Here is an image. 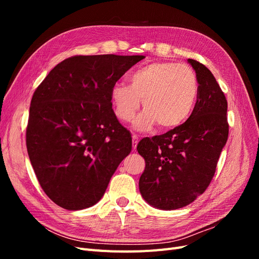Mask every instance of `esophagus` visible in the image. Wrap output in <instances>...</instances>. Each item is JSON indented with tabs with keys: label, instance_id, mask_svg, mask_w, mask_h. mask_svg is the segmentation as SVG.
Listing matches in <instances>:
<instances>
[{
	"label": "esophagus",
	"instance_id": "obj_1",
	"mask_svg": "<svg viewBox=\"0 0 259 259\" xmlns=\"http://www.w3.org/2000/svg\"><path fill=\"white\" fill-rule=\"evenodd\" d=\"M132 138H133V149H135L137 148V145H138V136L137 135H133L132 136Z\"/></svg>",
	"mask_w": 259,
	"mask_h": 259
}]
</instances>
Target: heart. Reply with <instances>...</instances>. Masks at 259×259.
<instances>
[{
	"label": "heart",
	"instance_id": "1",
	"mask_svg": "<svg viewBox=\"0 0 259 259\" xmlns=\"http://www.w3.org/2000/svg\"><path fill=\"white\" fill-rule=\"evenodd\" d=\"M131 85L116 83L111 89L114 113L119 120L130 122L143 99L145 111L134 121L137 131H149L155 124L171 130L191 115L199 94L193 70L175 62H154L131 75Z\"/></svg>",
	"mask_w": 259,
	"mask_h": 259
}]
</instances>
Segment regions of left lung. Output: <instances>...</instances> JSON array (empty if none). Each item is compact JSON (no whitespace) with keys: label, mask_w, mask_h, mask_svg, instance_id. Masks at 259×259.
Listing matches in <instances>:
<instances>
[{"label":"left lung","mask_w":259,"mask_h":259,"mask_svg":"<svg viewBox=\"0 0 259 259\" xmlns=\"http://www.w3.org/2000/svg\"><path fill=\"white\" fill-rule=\"evenodd\" d=\"M197 75L199 94L185 123L137 146L146 162L139 191L149 204L165 210L190 204L206 190L229 134L227 99L213 73L188 59Z\"/></svg>","instance_id":"1"}]
</instances>
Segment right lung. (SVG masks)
<instances>
[{"label": "right lung", "mask_w": 259, "mask_h": 259, "mask_svg": "<svg viewBox=\"0 0 259 259\" xmlns=\"http://www.w3.org/2000/svg\"><path fill=\"white\" fill-rule=\"evenodd\" d=\"M143 55L73 56L37 86L30 104L26 143L46 195L79 210L103 198L132 150L131 133L116 119L111 89Z\"/></svg>", "instance_id": "add662e5"}]
</instances>
